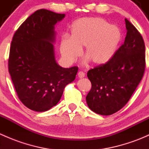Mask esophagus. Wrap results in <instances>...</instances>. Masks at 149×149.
Instances as JSON below:
<instances>
[{
  "mask_svg": "<svg viewBox=\"0 0 149 149\" xmlns=\"http://www.w3.org/2000/svg\"><path fill=\"white\" fill-rule=\"evenodd\" d=\"M84 76H85V73H84L83 71H79V73H78V77H79V79H82Z\"/></svg>",
  "mask_w": 149,
  "mask_h": 149,
  "instance_id": "esophagus-1",
  "label": "esophagus"
}]
</instances>
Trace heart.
Here are the masks:
<instances>
[{"label": "heart", "instance_id": "b5f03b06", "mask_svg": "<svg viewBox=\"0 0 149 149\" xmlns=\"http://www.w3.org/2000/svg\"><path fill=\"white\" fill-rule=\"evenodd\" d=\"M121 39L120 29L104 19L81 18L72 24L71 36L62 37L60 51L66 62L73 63L80 56L81 47L85 46L86 61H91L94 65H103L114 56Z\"/></svg>", "mask_w": 149, "mask_h": 149}]
</instances>
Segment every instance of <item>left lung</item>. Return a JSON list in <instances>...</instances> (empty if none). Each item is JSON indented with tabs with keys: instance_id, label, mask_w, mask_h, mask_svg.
I'll return each instance as SVG.
<instances>
[{
	"instance_id": "obj_1",
	"label": "left lung",
	"mask_w": 149,
	"mask_h": 149,
	"mask_svg": "<svg viewBox=\"0 0 149 149\" xmlns=\"http://www.w3.org/2000/svg\"><path fill=\"white\" fill-rule=\"evenodd\" d=\"M125 22L127 34L124 44L107 63L95 67L87 73L91 88L86 100L89 109L99 115H110L122 109L143 76V40L127 19Z\"/></svg>"
}]
</instances>
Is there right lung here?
I'll use <instances>...</instances> for the list:
<instances>
[{
    "mask_svg": "<svg viewBox=\"0 0 149 149\" xmlns=\"http://www.w3.org/2000/svg\"><path fill=\"white\" fill-rule=\"evenodd\" d=\"M65 14L40 9L29 16L12 39L8 70L19 100L31 110L45 112L61 100L75 80L78 67L65 68L55 60V25Z\"/></svg>",
    "mask_w": 149,
    "mask_h": 149,
    "instance_id": "1",
    "label": "right lung"
}]
</instances>
